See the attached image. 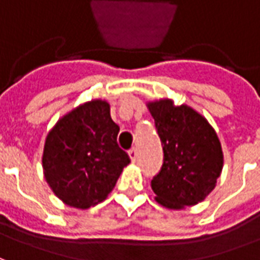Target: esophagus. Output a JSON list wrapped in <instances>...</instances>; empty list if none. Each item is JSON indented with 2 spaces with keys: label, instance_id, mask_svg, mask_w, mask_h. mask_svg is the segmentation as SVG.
Instances as JSON below:
<instances>
[{
  "label": "esophagus",
  "instance_id": "obj_1",
  "mask_svg": "<svg viewBox=\"0 0 260 260\" xmlns=\"http://www.w3.org/2000/svg\"><path fill=\"white\" fill-rule=\"evenodd\" d=\"M128 154H129L131 161H134V163H135L136 160H138V150H136L135 147H132L129 152H128Z\"/></svg>",
  "mask_w": 260,
  "mask_h": 260
}]
</instances>
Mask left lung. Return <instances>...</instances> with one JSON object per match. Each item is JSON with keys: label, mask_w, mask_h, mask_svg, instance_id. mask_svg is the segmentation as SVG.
<instances>
[{"label": "left lung", "mask_w": 260, "mask_h": 260, "mask_svg": "<svg viewBox=\"0 0 260 260\" xmlns=\"http://www.w3.org/2000/svg\"><path fill=\"white\" fill-rule=\"evenodd\" d=\"M163 146V166L153 177L156 201L169 209L202 202L223 170L217 134L205 117L185 104L164 99L147 104Z\"/></svg>", "instance_id": "left-lung-1"}]
</instances>
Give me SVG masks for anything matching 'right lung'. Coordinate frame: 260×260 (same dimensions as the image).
I'll return each instance as SVG.
<instances>
[{
    "instance_id": "obj_1",
    "label": "right lung",
    "mask_w": 260,
    "mask_h": 260,
    "mask_svg": "<svg viewBox=\"0 0 260 260\" xmlns=\"http://www.w3.org/2000/svg\"><path fill=\"white\" fill-rule=\"evenodd\" d=\"M118 132L104 100L76 107L48 132L43 152L44 177L65 205L87 209L113 191L131 161L117 143Z\"/></svg>"
}]
</instances>
